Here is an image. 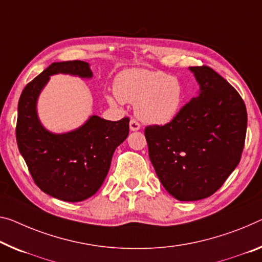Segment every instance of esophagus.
Instances as JSON below:
<instances>
[{
  "mask_svg": "<svg viewBox=\"0 0 262 262\" xmlns=\"http://www.w3.org/2000/svg\"><path fill=\"white\" fill-rule=\"evenodd\" d=\"M140 128V124L137 122L136 119H131L130 120V130L131 131H138Z\"/></svg>",
  "mask_w": 262,
  "mask_h": 262,
  "instance_id": "obj_1",
  "label": "esophagus"
}]
</instances>
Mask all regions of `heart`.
<instances>
[{
    "instance_id": "1",
    "label": "heart",
    "mask_w": 262,
    "mask_h": 262,
    "mask_svg": "<svg viewBox=\"0 0 262 262\" xmlns=\"http://www.w3.org/2000/svg\"><path fill=\"white\" fill-rule=\"evenodd\" d=\"M115 94L106 97L111 105L135 104L139 119L164 125L178 116L184 100V86L178 78L163 71L130 69L117 76Z\"/></svg>"
}]
</instances>
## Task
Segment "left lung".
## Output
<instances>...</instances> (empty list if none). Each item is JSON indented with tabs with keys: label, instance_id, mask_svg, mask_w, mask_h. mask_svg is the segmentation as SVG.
<instances>
[{
	"label": "left lung",
	"instance_id": "obj_1",
	"mask_svg": "<svg viewBox=\"0 0 262 262\" xmlns=\"http://www.w3.org/2000/svg\"><path fill=\"white\" fill-rule=\"evenodd\" d=\"M199 95L163 126L145 128L148 156L163 186L180 201L212 195L243 154L247 111L226 79L206 66L191 67Z\"/></svg>",
	"mask_w": 262,
	"mask_h": 262
}]
</instances>
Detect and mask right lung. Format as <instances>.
I'll return each instance as SVG.
<instances>
[{"mask_svg":"<svg viewBox=\"0 0 262 262\" xmlns=\"http://www.w3.org/2000/svg\"><path fill=\"white\" fill-rule=\"evenodd\" d=\"M57 74L92 77L89 63L55 62L28 83L18 100L16 140L35 184L56 199L77 203L102 186L115 150L127 138L130 120L111 122L94 115L70 132L48 131L38 118L37 99Z\"/></svg>","mask_w":262,"mask_h":262,"instance_id":"add662e5","label":"right lung"}]
</instances>
